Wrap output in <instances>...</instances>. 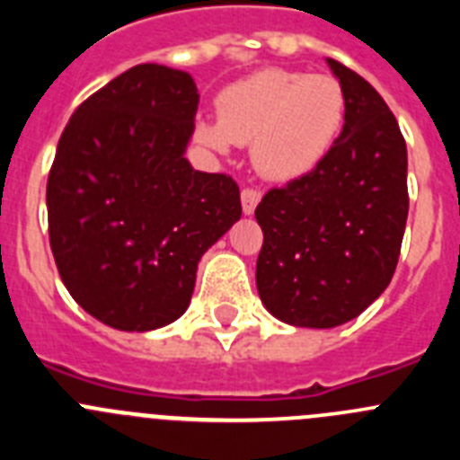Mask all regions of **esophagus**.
Wrapping results in <instances>:
<instances>
[{
    "mask_svg": "<svg viewBox=\"0 0 460 460\" xmlns=\"http://www.w3.org/2000/svg\"><path fill=\"white\" fill-rule=\"evenodd\" d=\"M260 198H262V193H260L258 189H243L242 190V209L246 217H251L255 211V207H258Z\"/></svg>",
    "mask_w": 460,
    "mask_h": 460,
    "instance_id": "obj_1",
    "label": "esophagus"
}]
</instances>
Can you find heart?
Masks as SVG:
<instances>
[{
    "instance_id": "1",
    "label": "heart",
    "mask_w": 460,
    "mask_h": 460,
    "mask_svg": "<svg viewBox=\"0 0 460 460\" xmlns=\"http://www.w3.org/2000/svg\"><path fill=\"white\" fill-rule=\"evenodd\" d=\"M343 119L345 93L336 78L265 68L218 93V117H200L198 137L217 152L251 145L262 177L290 181L323 164Z\"/></svg>"
}]
</instances>
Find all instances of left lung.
I'll return each instance as SVG.
<instances>
[{
	"mask_svg": "<svg viewBox=\"0 0 460 460\" xmlns=\"http://www.w3.org/2000/svg\"><path fill=\"white\" fill-rule=\"evenodd\" d=\"M345 93V124L323 164L271 189L255 209L265 242L255 283L292 327L329 329L371 306L396 270L408 221V149L367 80L327 59Z\"/></svg>",
	"mask_w": 460,
	"mask_h": 460,
	"instance_id": "1",
	"label": "left lung"
}]
</instances>
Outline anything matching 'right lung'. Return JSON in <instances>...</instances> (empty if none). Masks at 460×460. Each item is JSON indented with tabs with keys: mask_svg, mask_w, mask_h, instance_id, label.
<instances>
[{
	"mask_svg": "<svg viewBox=\"0 0 460 460\" xmlns=\"http://www.w3.org/2000/svg\"><path fill=\"white\" fill-rule=\"evenodd\" d=\"M198 101L186 71L137 64L92 93L59 137L50 249L73 299L108 327L174 323L205 251L242 217L237 181L184 156Z\"/></svg>",
	"mask_w": 460,
	"mask_h": 460,
	"instance_id": "1",
	"label": "right lung"
}]
</instances>
